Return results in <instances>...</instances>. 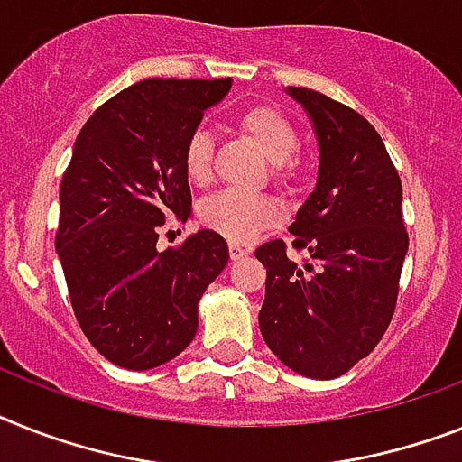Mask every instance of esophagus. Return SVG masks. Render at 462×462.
<instances>
[{"label": "esophagus", "instance_id": "34e87169", "mask_svg": "<svg viewBox=\"0 0 462 462\" xmlns=\"http://www.w3.org/2000/svg\"><path fill=\"white\" fill-rule=\"evenodd\" d=\"M244 256H246V251H244L239 244H230V258H232V261H242Z\"/></svg>", "mask_w": 462, "mask_h": 462}]
</instances>
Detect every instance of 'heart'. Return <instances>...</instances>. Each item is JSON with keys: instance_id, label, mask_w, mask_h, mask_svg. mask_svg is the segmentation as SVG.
<instances>
[{"instance_id": "1", "label": "heart", "mask_w": 462, "mask_h": 462, "mask_svg": "<svg viewBox=\"0 0 462 462\" xmlns=\"http://www.w3.org/2000/svg\"><path fill=\"white\" fill-rule=\"evenodd\" d=\"M239 130L265 153L270 163H275L277 180L287 182L294 175L291 156L299 146V134L287 116L273 106H251L239 116ZM211 134L206 130H194L182 149L185 175L201 185L211 178ZM199 218L206 227H211L230 242H246L265 227H273L280 220V211L265 197L239 192V189H223L201 201Z\"/></svg>"}]
</instances>
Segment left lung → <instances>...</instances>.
I'll return each instance as SVG.
<instances>
[{
	"label": "left lung",
	"mask_w": 462,
	"mask_h": 462,
	"mask_svg": "<svg viewBox=\"0 0 462 462\" xmlns=\"http://www.w3.org/2000/svg\"><path fill=\"white\" fill-rule=\"evenodd\" d=\"M316 130V189L290 232L306 263L282 239L256 249L265 265L258 328L284 365L313 380L348 373L380 344L399 296L408 251L399 172L387 146L354 108L306 88H287Z\"/></svg>",
	"instance_id": "1"
}]
</instances>
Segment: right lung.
<instances>
[{
  "label": "right lung",
  "instance_id": "add662e5",
  "mask_svg": "<svg viewBox=\"0 0 462 462\" xmlns=\"http://www.w3.org/2000/svg\"><path fill=\"white\" fill-rule=\"evenodd\" d=\"M230 78H149L101 104L82 125L59 192L56 254L82 332L106 361L152 370L194 339L199 301L227 265V242L199 230L156 249L168 216L187 220V137Z\"/></svg>",
  "mask_w": 462,
  "mask_h": 462
}]
</instances>
